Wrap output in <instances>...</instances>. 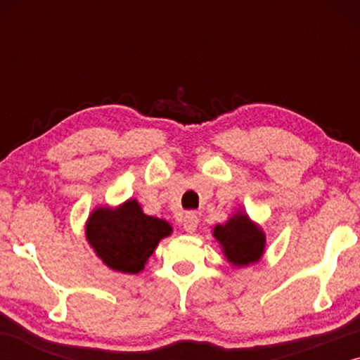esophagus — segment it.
<instances>
[{"label": "esophagus", "instance_id": "1", "mask_svg": "<svg viewBox=\"0 0 360 360\" xmlns=\"http://www.w3.org/2000/svg\"><path fill=\"white\" fill-rule=\"evenodd\" d=\"M198 216H196V213H186L185 214V219H184V229L186 231V233L193 234L196 228H198Z\"/></svg>", "mask_w": 360, "mask_h": 360}]
</instances>
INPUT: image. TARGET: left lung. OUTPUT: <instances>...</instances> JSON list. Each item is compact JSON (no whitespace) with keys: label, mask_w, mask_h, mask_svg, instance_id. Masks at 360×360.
Segmentation results:
<instances>
[{"label":"left lung","mask_w":360,"mask_h":360,"mask_svg":"<svg viewBox=\"0 0 360 360\" xmlns=\"http://www.w3.org/2000/svg\"><path fill=\"white\" fill-rule=\"evenodd\" d=\"M213 238L219 243L226 260L234 267L257 264L265 252L264 229L240 208L224 224L214 226Z\"/></svg>","instance_id":"obj_1"}]
</instances>
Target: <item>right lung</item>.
I'll return each mask as SVG.
<instances>
[{"label": "right lung", "instance_id": "add662e5", "mask_svg": "<svg viewBox=\"0 0 360 360\" xmlns=\"http://www.w3.org/2000/svg\"><path fill=\"white\" fill-rule=\"evenodd\" d=\"M174 233L169 221L149 216L137 200L116 208L96 206L85 223V238L106 267L121 274H139L164 238Z\"/></svg>", "mask_w": 360, "mask_h": 360}]
</instances>
